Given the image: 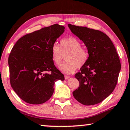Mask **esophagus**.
<instances>
[{
	"mask_svg": "<svg viewBox=\"0 0 130 130\" xmlns=\"http://www.w3.org/2000/svg\"><path fill=\"white\" fill-rule=\"evenodd\" d=\"M64 78H65V79H69V78L70 77H69V76H67V75H65V76H64Z\"/></svg>",
	"mask_w": 130,
	"mask_h": 130,
	"instance_id": "1",
	"label": "esophagus"
}]
</instances>
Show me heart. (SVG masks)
<instances>
[{
  "label": "heart",
  "mask_w": 130,
  "mask_h": 130,
  "mask_svg": "<svg viewBox=\"0 0 130 130\" xmlns=\"http://www.w3.org/2000/svg\"><path fill=\"white\" fill-rule=\"evenodd\" d=\"M81 46V42L74 37L62 39L60 42V46L56 43L52 45L51 57L55 65H60L66 55V61L59 67L63 73L69 74L74 73L77 67L81 68L87 63L89 53Z\"/></svg>",
  "instance_id": "heart-1"
}]
</instances>
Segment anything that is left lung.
<instances>
[{
	"label": "left lung",
	"mask_w": 130,
	"mask_h": 130,
	"mask_svg": "<svg viewBox=\"0 0 130 130\" xmlns=\"http://www.w3.org/2000/svg\"><path fill=\"white\" fill-rule=\"evenodd\" d=\"M68 26L83 41L89 53L87 63L75 74L80 84L73 95L83 105L98 104L116 86L121 69L119 55L110 39L102 31L70 24Z\"/></svg>",
	"instance_id": "obj_1"
}]
</instances>
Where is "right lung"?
Here are the masks:
<instances>
[{
	"mask_svg": "<svg viewBox=\"0 0 130 130\" xmlns=\"http://www.w3.org/2000/svg\"><path fill=\"white\" fill-rule=\"evenodd\" d=\"M64 27L54 24L28 34L18 40L9 56L10 84L20 98L39 105L52 96L54 84L64 77L55 67L51 50L64 32Z\"/></svg>",
	"mask_w": 130,
	"mask_h": 130,
	"instance_id": "add662e5",
	"label": "right lung"
}]
</instances>
